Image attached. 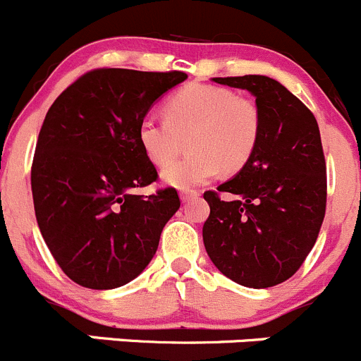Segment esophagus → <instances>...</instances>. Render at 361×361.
I'll return each instance as SVG.
<instances>
[{"label":"esophagus","mask_w":361,"mask_h":361,"mask_svg":"<svg viewBox=\"0 0 361 361\" xmlns=\"http://www.w3.org/2000/svg\"><path fill=\"white\" fill-rule=\"evenodd\" d=\"M198 195H200V193H198V191H193V190H188V191H180V200H183V202H190L191 200V198H197L198 197Z\"/></svg>","instance_id":"1"}]
</instances>
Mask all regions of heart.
I'll use <instances>...</instances> for the list:
<instances>
[{"instance_id": "heart-1", "label": "heart", "mask_w": 361, "mask_h": 361, "mask_svg": "<svg viewBox=\"0 0 361 361\" xmlns=\"http://www.w3.org/2000/svg\"><path fill=\"white\" fill-rule=\"evenodd\" d=\"M166 120L145 115L138 123V143L147 159L166 166L188 139L192 154L164 168L163 183L190 190L209 183L225 170L239 171L250 161L260 136V111L252 101L228 88L191 83L164 104Z\"/></svg>"}]
</instances>
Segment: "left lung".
<instances>
[{
	"mask_svg": "<svg viewBox=\"0 0 361 361\" xmlns=\"http://www.w3.org/2000/svg\"><path fill=\"white\" fill-rule=\"evenodd\" d=\"M248 90L260 111V136L248 163L219 184L204 223L209 259L226 278L252 289L289 280L314 248L326 211V163L310 109L273 78H212Z\"/></svg>",
	"mask_w": 361,
	"mask_h": 361,
	"instance_id": "8db88e82",
	"label": "left lung"
}]
</instances>
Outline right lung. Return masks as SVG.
Returning <instances> with one entry per match:
<instances>
[{"label":"right lung","mask_w":361,"mask_h":361,"mask_svg":"<svg viewBox=\"0 0 361 361\" xmlns=\"http://www.w3.org/2000/svg\"><path fill=\"white\" fill-rule=\"evenodd\" d=\"M184 72L97 68L72 83L44 118L32 166L37 223L72 281L95 290L135 280L178 211L173 188L135 195L157 178L138 123Z\"/></svg>","instance_id":"obj_1"}]
</instances>
